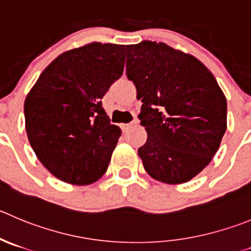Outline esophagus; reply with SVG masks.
<instances>
[{
  "instance_id": "34e87169",
  "label": "esophagus",
  "mask_w": 251,
  "mask_h": 251,
  "mask_svg": "<svg viewBox=\"0 0 251 251\" xmlns=\"http://www.w3.org/2000/svg\"><path fill=\"white\" fill-rule=\"evenodd\" d=\"M138 123V119L135 118V119H133L132 122H130V123H124V124H122L121 127H122V130H123V132H127L128 129H129L130 127H133V126H134V124H137Z\"/></svg>"
}]
</instances>
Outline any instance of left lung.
<instances>
[{
    "label": "left lung",
    "instance_id": "8db88e82",
    "mask_svg": "<svg viewBox=\"0 0 251 251\" xmlns=\"http://www.w3.org/2000/svg\"><path fill=\"white\" fill-rule=\"evenodd\" d=\"M127 77L142 100L148 139L138 149L145 171L177 185L201 173L226 129V100L211 71L165 43L127 45Z\"/></svg>",
    "mask_w": 251,
    "mask_h": 251
}]
</instances>
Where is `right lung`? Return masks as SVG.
<instances>
[{
	"label": "right lung",
	"mask_w": 251,
	"mask_h": 251,
	"mask_svg": "<svg viewBox=\"0 0 251 251\" xmlns=\"http://www.w3.org/2000/svg\"><path fill=\"white\" fill-rule=\"evenodd\" d=\"M124 48L91 43L63 52L25 99L28 139L59 180L90 185L107 171L122 130L111 123L102 97L123 74Z\"/></svg>",
	"instance_id": "add662e5"
}]
</instances>
